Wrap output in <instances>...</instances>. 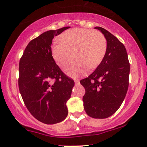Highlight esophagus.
I'll list each match as a JSON object with an SVG mask.
<instances>
[{
    "mask_svg": "<svg viewBox=\"0 0 147 147\" xmlns=\"http://www.w3.org/2000/svg\"><path fill=\"white\" fill-rule=\"evenodd\" d=\"M74 82H75V84H80V80H78V79H76L75 80H74Z\"/></svg>",
    "mask_w": 147,
    "mask_h": 147,
    "instance_id": "esophagus-1",
    "label": "esophagus"
}]
</instances>
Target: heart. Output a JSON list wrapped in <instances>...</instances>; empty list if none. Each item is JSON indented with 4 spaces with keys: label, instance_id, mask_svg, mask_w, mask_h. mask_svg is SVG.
I'll list each match as a JSON object with an SVG mask.
<instances>
[{
    "label": "heart",
    "instance_id": "heart-1",
    "mask_svg": "<svg viewBox=\"0 0 147 147\" xmlns=\"http://www.w3.org/2000/svg\"><path fill=\"white\" fill-rule=\"evenodd\" d=\"M61 43L52 46V55L56 63L63 67L72 59L76 60L65 68L71 77L85 74L89 67L93 69L99 65L105 55L107 41L102 33L84 28H74L62 33Z\"/></svg>",
    "mask_w": 147,
    "mask_h": 147
}]
</instances>
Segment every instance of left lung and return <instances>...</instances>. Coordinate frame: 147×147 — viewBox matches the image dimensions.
Listing matches in <instances>:
<instances>
[{
    "mask_svg": "<svg viewBox=\"0 0 147 147\" xmlns=\"http://www.w3.org/2000/svg\"><path fill=\"white\" fill-rule=\"evenodd\" d=\"M95 29L104 34L107 49L95 71L80 84L86 90L83 102L86 114L94 118H106L124 101L129 84L130 63L123 44L104 28Z\"/></svg>",
    "mask_w": 147,
    "mask_h": 147,
    "instance_id": "left-lung-1",
    "label": "left lung"
}]
</instances>
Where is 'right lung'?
Masks as SVG:
<instances>
[{
  "label": "right lung",
  "instance_id": "right-lung-1",
  "mask_svg": "<svg viewBox=\"0 0 147 147\" xmlns=\"http://www.w3.org/2000/svg\"><path fill=\"white\" fill-rule=\"evenodd\" d=\"M69 28L50 30L31 40L20 59L19 88L24 103L36 119L47 124L63 121L68 114L66 102L74 81L55 63L51 43Z\"/></svg>",
  "mask_w": 147,
  "mask_h": 147
}]
</instances>
